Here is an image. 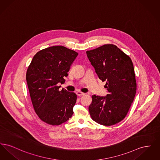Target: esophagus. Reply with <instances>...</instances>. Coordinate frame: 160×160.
<instances>
[{"label": "esophagus", "instance_id": "1", "mask_svg": "<svg viewBox=\"0 0 160 160\" xmlns=\"http://www.w3.org/2000/svg\"><path fill=\"white\" fill-rule=\"evenodd\" d=\"M77 95H78V96H79V97H81V96H83L84 95V93H83V92H82L78 91L77 92Z\"/></svg>", "mask_w": 160, "mask_h": 160}]
</instances>
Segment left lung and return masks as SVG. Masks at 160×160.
Here are the masks:
<instances>
[{"mask_svg": "<svg viewBox=\"0 0 160 160\" xmlns=\"http://www.w3.org/2000/svg\"><path fill=\"white\" fill-rule=\"evenodd\" d=\"M102 82H106V97L92 95L89 112L92 120L105 126L122 121L129 111L137 89L132 62L113 44H105L86 52Z\"/></svg>", "mask_w": 160, "mask_h": 160, "instance_id": "1", "label": "left lung"}]
</instances>
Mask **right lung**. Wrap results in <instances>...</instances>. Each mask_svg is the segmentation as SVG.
<instances>
[{"label": "right lung", "mask_w": 160, "mask_h": 160, "mask_svg": "<svg viewBox=\"0 0 160 160\" xmlns=\"http://www.w3.org/2000/svg\"><path fill=\"white\" fill-rule=\"evenodd\" d=\"M78 55L63 46L41 50L33 56L26 72V81L35 113L43 122L59 125L73 114L77 100L74 92L62 89L71 65Z\"/></svg>", "instance_id": "right-lung-1"}]
</instances>
